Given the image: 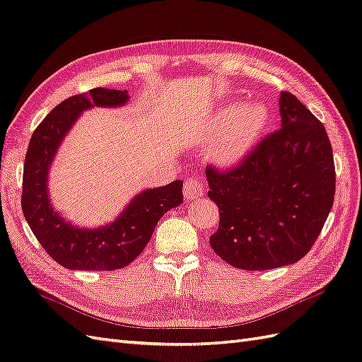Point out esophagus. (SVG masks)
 Segmentation results:
<instances>
[{
	"label": "esophagus",
	"instance_id": "1",
	"mask_svg": "<svg viewBox=\"0 0 362 362\" xmlns=\"http://www.w3.org/2000/svg\"><path fill=\"white\" fill-rule=\"evenodd\" d=\"M204 194V184L197 178H187L184 182V198L187 201L198 199Z\"/></svg>",
	"mask_w": 362,
	"mask_h": 362
}]
</instances>
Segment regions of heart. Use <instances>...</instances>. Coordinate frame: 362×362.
I'll list each match as a JSON object with an SVG mask.
<instances>
[{"mask_svg": "<svg viewBox=\"0 0 362 362\" xmlns=\"http://www.w3.org/2000/svg\"><path fill=\"white\" fill-rule=\"evenodd\" d=\"M267 120L268 110L263 103L230 105L213 117L204 143L211 146V157L219 165L233 168L251 152Z\"/></svg>", "mask_w": 362, "mask_h": 362, "instance_id": "1", "label": "heart"}]
</instances>
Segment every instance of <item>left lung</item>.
I'll return each instance as SVG.
<instances>
[{"label": "left lung", "mask_w": 362, "mask_h": 362, "mask_svg": "<svg viewBox=\"0 0 362 362\" xmlns=\"http://www.w3.org/2000/svg\"><path fill=\"white\" fill-rule=\"evenodd\" d=\"M280 129L236 169H205L219 209L210 245L234 268L263 271L306 256L335 197L334 153L325 126L291 93L279 99Z\"/></svg>", "instance_id": "8db88e82"}]
</instances>
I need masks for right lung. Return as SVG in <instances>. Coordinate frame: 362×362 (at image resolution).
<instances>
[{"mask_svg":"<svg viewBox=\"0 0 362 362\" xmlns=\"http://www.w3.org/2000/svg\"><path fill=\"white\" fill-rule=\"evenodd\" d=\"M128 91L94 88L64 100L33 132L23 177V213L36 239L54 262L68 269H120L140 256L164 213L182 204V181L146 189L129 201L112 222L85 228L66 221L53 207L48 173L66 134L91 108H120Z\"/></svg>","mask_w":362,"mask_h":362,"instance_id":"add662e5","label":"right lung"}]
</instances>
